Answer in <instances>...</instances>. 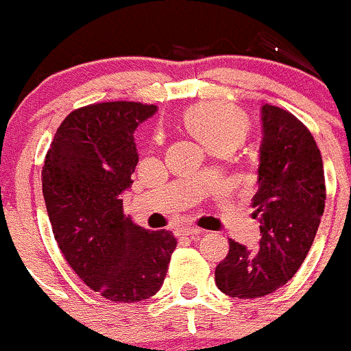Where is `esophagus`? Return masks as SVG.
<instances>
[{
	"instance_id": "34e87169",
	"label": "esophagus",
	"mask_w": 351,
	"mask_h": 351,
	"mask_svg": "<svg viewBox=\"0 0 351 351\" xmlns=\"http://www.w3.org/2000/svg\"><path fill=\"white\" fill-rule=\"evenodd\" d=\"M182 232L185 236H198V234H204V229L197 228V226H185V228L182 229Z\"/></svg>"
}]
</instances>
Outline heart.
Here are the masks:
<instances>
[{
	"instance_id": "heart-1",
	"label": "heart",
	"mask_w": 351,
	"mask_h": 351,
	"mask_svg": "<svg viewBox=\"0 0 351 351\" xmlns=\"http://www.w3.org/2000/svg\"><path fill=\"white\" fill-rule=\"evenodd\" d=\"M185 125L208 151L231 146L244 137L246 119L238 108L221 101H204L190 107L183 115Z\"/></svg>"
}]
</instances>
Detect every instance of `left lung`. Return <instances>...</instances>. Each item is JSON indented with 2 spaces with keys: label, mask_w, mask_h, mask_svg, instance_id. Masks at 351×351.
Instances as JSON below:
<instances>
[{
  "label": "left lung",
  "mask_w": 351,
  "mask_h": 351,
  "mask_svg": "<svg viewBox=\"0 0 351 351\" xmlns=\"http://www.w3.org/2000/svg\"><path fill=\"white\" fill-rule=\"evenodd\" d=\"M261 144L254 217L256 250L229 241L215 268L226 295L256 299L284 287L306 260L324 212L323 158L313 134L297 117L274 105L261 107Z\"/></svg>",
  "instance_id": "1"
}]
</instances>
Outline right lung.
Segmentation results:
<instances>
[{"instance_id": "add662e5", "label": "right lung", "mask_w": 351, "mask_h": 351, "mask_svg": "<svg viewBox=\"0 0 351 351\" xmlns=\"http://www.w3.org/2000/svg\"><path fill=\"white\" fill-rule=\"evenodd\" d=\"M156 105L107 101L77 108L59 125L42 168L52 232L77 277L113 302L153 297L176 247L169 231L123 215L139 154L136 130Z\"/></svg>"}]
</instances>
